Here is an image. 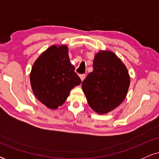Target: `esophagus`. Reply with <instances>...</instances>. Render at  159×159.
Returning <instances> with one entry per match:
<instances>
[{
  "label": "esophagus",
  "instance_id": "1",
  "mask_svg": "<svg viewBox=\"0 0 159 159\" xmlns=\"http://www.w3.org/2000/svg\"><path fill=\"white\" fill-rule=\"evenodd\" d=\"M79 76H80V78H81V81H83L84 80V78H85V77H86L85 74H81V75H79Z\"/></svg>",
  "mask_w": 159,
  "mask_h": 159
}]
</instances>
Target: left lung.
I'll list each match as a JSON object with an SVG mask.
<instances>
[{
  "label": "left lung",
  "instance_id": "obj_1",
  "mask_svg": "<svg viewBox=\"0 0 159 159\" xmlns=\"http://www.w3.org/2000/svg\"><path fill=\"white\" fill-rule=\"evenodd\" d=\"M130 84L125 67L114 52L101 51L96 54L93 70L82 82L89 105L100 114L110 112L123 102Z\"/></svg>",
  "mask_w": 159,
  "mask_h": 159
}]
</instances>
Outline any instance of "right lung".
Wrapping results in <instances>:
<instances>
[{
	"instance_id": "1",
	"label": "right lung",
	"mask_w": 159,
	"mask_h": 159,
	"mask_svg": "<svg viewBox=\"0 0 159 159\" xmlns=\"http://www.w3.org/2000/svg\"><path fill=\"white\" fill-rule=\"evenodd\" d=\"M30 84L39 101L50 109L61 106L70 90L81 83L70 63L66 45H52L35 61Z\"/></svg>"
}]
</instances>
